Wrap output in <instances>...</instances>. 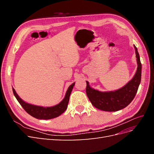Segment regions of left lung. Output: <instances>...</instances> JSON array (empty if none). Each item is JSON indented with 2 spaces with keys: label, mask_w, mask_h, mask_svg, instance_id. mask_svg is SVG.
Here are the masks:
<instances>
[{
  "label": "left lung",
  "mask_w": 154,
  "mask_h": 154,
  "mask_svg": "<svg viewBox=\"0 0 154 154\" xmlns=\"http://www.w3.org/2000/svg\"><path fill=\"white\" fill-rule=\"evenodd\" d=\"M134 46L137 58V69L133 78L127 84L115 91L101 92L90 87L87 81L86 94L92 105L97 109L115 112L127 106L136 96L141 79L142 66L137 48Z\"/></svg>",
  "instance_id": "left-lung-1"
}]
</instances>
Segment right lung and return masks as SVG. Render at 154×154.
Here are the masks:
<instances>
[{"label": "right lung", "mask_w": 154, "mask_h": 154, "mask_svg": "<svg viewBox=\"0 0 154 154\" xmlns=\"http://www.w3.org/2000/svg\"><path fill=\"white\" fill-rule=\"evenodd\" d=\"M75 83H73L72 85L69 86L66 92V96L63 100L57 105L49 107H44L41 106H37L27 103L23 101L20 97L17 94L16 91L13 88V94L15 95L18 103L20 104L26 112L28 113L32 117L39 119H50L58 117L59 116L63 113L67 108L68 103L69 101V97L73 88Z\"/></svg>", "instance_id": "right-lung-1"}]
</instances>
